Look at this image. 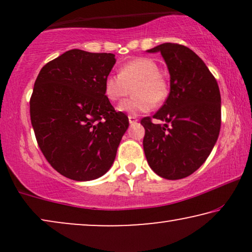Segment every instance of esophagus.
Masks as SVG:
<instances>
[{
    "label": "esophagus",
    "instance_id": "esophagus-1",
    "mask_svg": "<svg viewBox=\"0 0 252 252\" xmlns=\"http://www.w3.org/2000/svg\"><path fill=\"white\" fill-rule=\"evenodd\" d=\"M128 120H129V124L137 123V118L135 116H128Z\"/></svg>",
    "mask_w": 252,
    "mask_h": 252
}]
</instances>
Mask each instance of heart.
Instances as JSON below:
<instances>
[{
  "mask_svg": "<svg viewBox=\"0 0 252 252\" xmlns=\"http://www.w3.org/2000/svg\"><path fill=\"white\" fill-rule=\"evenodd\" d=\"M133 83L134 96L120 103L119 111L137 116L150 111L154 103L160 104L168 95L167 80L159 72V65L148 57L134 58L120 66L118 75H109L104 81V94L110 101H119Z\"/></svg>",
  "mask_w": 252,
  "mask_h": 252,
  "instance_id": "obj_1",
  "label": "heart"
}]
</instances>
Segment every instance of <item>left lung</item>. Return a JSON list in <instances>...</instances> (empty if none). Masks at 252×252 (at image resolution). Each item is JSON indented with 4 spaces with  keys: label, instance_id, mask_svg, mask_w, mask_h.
<instances>
[{
    "label": "left lung",
    "instance_id": "obj_1",
    "mask_svg": "<svg viewBox=\"0 0 252 252\" xmlns=\"http://www.w3.org/2000/svg\"><path fill=\"white\" fill-rule=\"evenodd\" d=\"M160 53L170 73V94L154 115L165 122L141 120L146 129L144 155L155 173L167 180L188 177L202 166L218 140L221 97L204 62L189 48L163 43L147 50Z\"/></svg>",
    "mask_w": 252,
    "mask_h": 252
}]
</instances>
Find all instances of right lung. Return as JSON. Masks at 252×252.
I'll list each match as a JSON object with an SVG mask.
<instances>
[{
	"label": "right lung",
	"instance_id": "add662e5",
	"mask_svg": "<svg viewBox=\"0 0 252 252\" xmlns=\"http://www.w3.org/2000/svg\"><path fill=\"white\" fill-rule=\"evenodd\" d=\"M113 54L72 49L47 63L30 101L31 123L43 156L64 177L91 181L104 175L128 128L104 94Z\"/></svg>",
	"mask_w": 252,
	"mask_h": 252
}]
</instances>
